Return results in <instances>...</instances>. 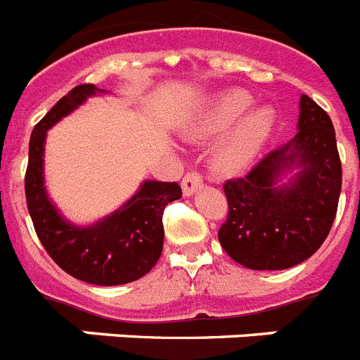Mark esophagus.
<instances>
[{"label":"esophagus","instance_id":"obj_1","mask_svg":"<svg viewBox=\"0 0 360 360\" xmlns=\"http://www.w3.org/2000/svg\"><path fill=\"white\" fill-rule=\"evenodd\" d=\"M200 186H202V176L198 173H195V171L187 173L186 176L182 178V189L186 196H191Z\"/></svg>","mask_w":360,"mask_h":360}]
</instances>
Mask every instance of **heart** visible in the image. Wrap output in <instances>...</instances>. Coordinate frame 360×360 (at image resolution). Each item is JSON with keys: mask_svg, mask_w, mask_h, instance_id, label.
Instances as JSON below:
<instances>
[{"mask_svg": "<svg viewBox=\"0 0 360 360\" xmlns=\"http://www.w3.org/2000/svg\"><path fill=\"white\" fill-rule=\"evenodd\" d=\"M253 100L244 91H226L218 94L210 107L187 129V136L195 140L220 138L214 147L218 169L235 173L250 164L266 143L273 129V112L255 109L245 115Z\"/></svg>", "mask_w": 360, "mask_h": 360, "instance_id": "1", "label": "heart"}]
</instances>
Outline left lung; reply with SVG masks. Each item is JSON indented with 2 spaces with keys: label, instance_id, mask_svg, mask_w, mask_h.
<instances>
[{
  "label": "left lung",
  "instance_id": "8db88e82",
  "mask_svg": "<svg viewBox=\"0 0 360 360\" xmlns=\"http://www.w3.org/2000/svg\"><path fill=\"white\" fill-rule=\"evenodd\" d=\"M293 165L301 167L300 174L288 186H276L280 174ZM340 186L342 167L331 118L302 94L299 133L269 150L245 176L224 184L227 217L218 240L244 268H293L326 240Z\"/></svg>",
  "mask_w": 360,
  "mask_h": 360
}]
</instances>
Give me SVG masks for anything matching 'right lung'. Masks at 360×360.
I'll return each mask as SVG.
<instances>
[{
    "label": "right lung",
    "instance_id": "right-lung-1",
    "mask_svg": "<svg viewBox=\"0 0 360 360\" xmlns=\"http://www.w3.org/2000/svg\"><path fill=\"white\" fill-rule=\"evenodd\" d=\"M96 92L105 91L92 84L76 85L36 124L29 142L25 196L39 242L63 271L89 284L118 285L155 268L164 250L165 205L182 198V187L147 180L124 207L91 227L61 218L43 187V143L47 129Z\"/></svg>",
    "mask_w": 360,
    "mask_h": 360
}]
</instances>
